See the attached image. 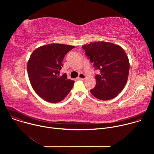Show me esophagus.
I'll return each mask as SVG.
<instances>
[{"instance_id":"1","label":"esophagus","mask_w":154,"mask_h":154,"mask_svg":"<svg viewBox=\"0 0 154 154\" xmlns=\"http://www.w3.org/2000/svg\"><path fill=\"white\" fill-rule=\"evenodd\" d=\"M85 78H86L85 75L82 73H80L78 77V79H79V80H84V79H85Z\"/></svg>"}]
</instances>
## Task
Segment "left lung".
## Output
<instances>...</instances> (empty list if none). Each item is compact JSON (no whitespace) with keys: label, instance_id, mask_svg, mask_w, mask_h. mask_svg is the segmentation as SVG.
<instances>
[{"label":"left lung","instance_id":"obj_1","mask_svg":"<svg viewBox=\"0 0 154 154\" xmlns=\"http://www.w3.org/2000/svg\"><path fill=\"white\" fill-rule=\"evenodd\" d=\"M86 55L100 73L95 76L96 85L91 93L96 98L110 100L124 89L127 82L130 63L124 50L115 44L94 41L82 46Z\"/></svg>","mask_w":154,"mask_h":154}]
</instances>
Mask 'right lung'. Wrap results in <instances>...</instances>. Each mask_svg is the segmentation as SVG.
Listing matches in <instances>:
<instances>
[{
  "label": "right lung",
  "instance_id": "add662e5",
  "mask_svg": "<svg viewBox=\"0 0 154 154\" xmlns=\"http://www.w3.org/2000/svg\"><path fill=\"white\" fill-rule=\"evenodd\" d=\"M74 46L52 43L36 49L27 63L31 85L36 93L49 102L63 100L72 88L74 81L64 74L60 76L62 61Z\"/></svg>",
  "mask_w": 154,
  "mask_h": 154
}]
</instances>
